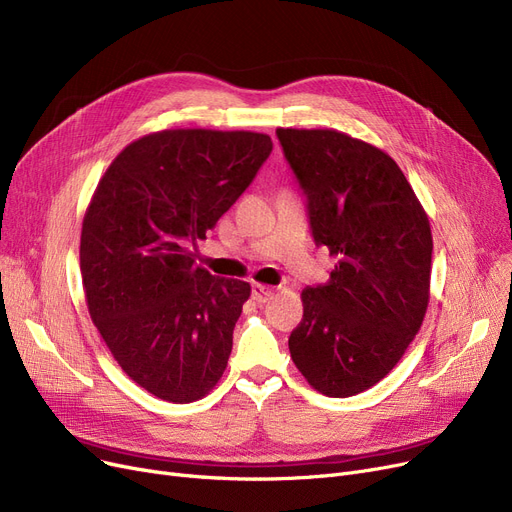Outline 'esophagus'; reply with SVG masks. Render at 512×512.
Segmentation results:
<instances>
[{"mask_svg": "<svg viewBox=\"0 0 512 512\" xmlns=\"http://www.w3.org/2000/svg\"><path fill=\"white\" fill-rule=\"evenodd\" d=\"M274 294H276V288H272V286L259 284V282L253 284V299L257 303H267L270 299H274Z\"/></svg>", "mask_w": 512, "mask_h": 512, "instance_id": "obj_1", "label": "esophagus"}]
</instances>
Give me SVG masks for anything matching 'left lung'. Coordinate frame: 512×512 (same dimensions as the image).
Returning a JSON list of instances; mask_svg holds the SVG:
<instances>
[{"instance_id":"1","label":"left lung","mask_w":512,"mask_h":512,"mask_svg":"<svg viewBox=\"0 0 512 512\" xmlns=\"http://www.w3.org/2000/svg\"><path fill=\"white\" fill-rule=\"evenodd\" d=\"M276 134L307 197L315 245L336 259L330 280L301 294L290 357L317 392L355 396L386 378L423 324L429 220L382 149L328 128Z\"/></svg>"}]
</instances>
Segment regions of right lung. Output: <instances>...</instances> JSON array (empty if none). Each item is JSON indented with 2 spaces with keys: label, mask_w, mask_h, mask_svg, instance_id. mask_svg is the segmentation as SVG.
<instances>
[{
  "label": "right lung",
  "mask_w": 512,
  "mask_h": 512,
  "mask_svg": "<svg viewBox=\"0 0 512 512\" xmlns=\"http://www.w3.org/2000/svg\"><path fill=\"white\" fill-rule=\"evenodd\" d=\"M272 139L178 128L130 143L99 180L80 234L93 324L132 382L168 402L203 398L228 365L249 282L211 276L188 242L247 191Z\"/></svg>",
  "instance_id": "add662e5"
}]
</instances>
